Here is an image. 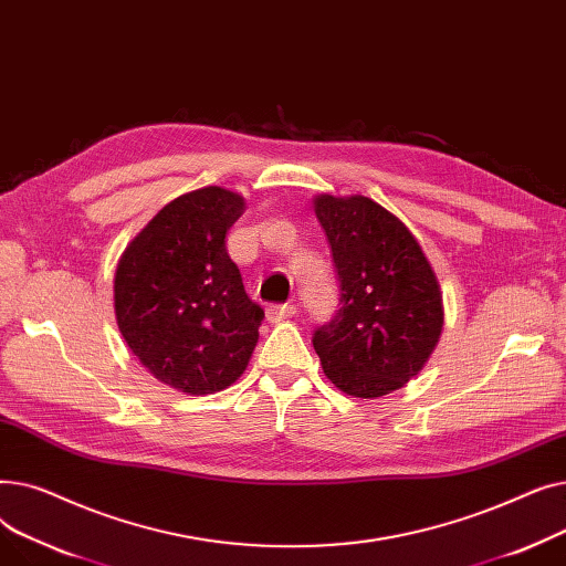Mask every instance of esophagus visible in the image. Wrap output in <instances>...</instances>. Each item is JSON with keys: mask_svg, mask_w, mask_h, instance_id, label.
Masks as SVG:
<instances>
[{"mask_svg": "<svg viewBox=\"0 0 566 566\" xmlns=\"http://www.w3.org/2000/svg\"><path fill=\"white\" fill-rule=\"evenodd\" d=\"M295 305H271L265 310V318L271 321V323H280V321H284V318H291V316H295Z\"/></svg>", "mask_w": 566, "mask_h": 566, "instance_id": "obj_1", "label": "esophagus"}]
</instances>
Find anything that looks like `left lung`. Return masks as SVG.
Listing matches in <instances>:
<instances>
[{
  "label": "left lung",
  "mask_w": 566,
  "mask_h": 566,
  "mask_svg": "<svg viewBox=\"0 0 566 566\" xmlns=\"http://www.w3.org/2000/svg\"><path fill=\"white\" fill-rule=\"evenodd\" d=\"M314 213L328 235L339 310L312 344L323 374L350 397L403 388L442 333V293L408 227L369 197L318 195Z\"/></svg>",
  "instance_id": "1"
}]
</instances>
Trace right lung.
<instances>
[{
  "label": "right lung",
  "mask_w": 566,
  "mask_h": 566,
  "mask_svg": "<svg viewBox=\"0 0 566 566\" xmlns=\"http://www.w3.org/2000/svg\"><path fill=\"white\" fill-rule=\"evenodd\" d=\"M245 199L208 186L169 201L118 259L114 314L137 360L186 395H213L241 376L263 310L245 293L227 231Z\"/></svg>",
  "instance_id": "right-lung-1"
}]
</instances>
